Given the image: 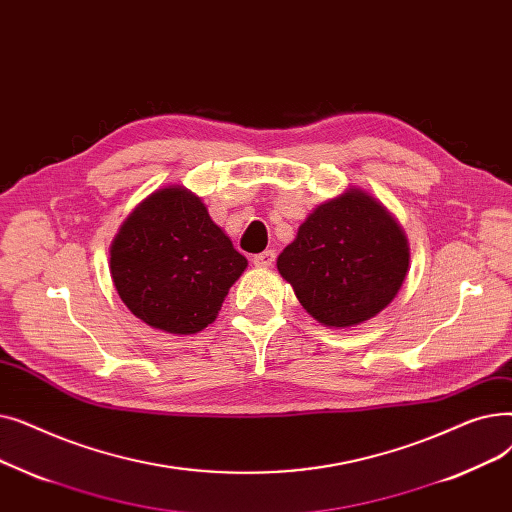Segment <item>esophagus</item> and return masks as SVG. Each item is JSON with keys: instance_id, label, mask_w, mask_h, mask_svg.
Listing matches in <instances>:
<instances>
[{"instance_id": "1", "label": "esophagus", "mask_w": 512, "mask_h": 512, "mask_svg": "<svg viewBox=\"0 0 512 512\" xmlns=\"http://www.w3.org/2000/svg\"><path fill=\"white\" fill-rule=\"evenodd\" d=\"M275 258H277L275 250H264V252L256 254V256L252 258V262H254L256 266H262V269H266V266H273Z\"/></svg>"}]
</instances>
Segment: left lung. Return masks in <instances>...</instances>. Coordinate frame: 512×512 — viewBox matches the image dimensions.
Instances as JSON below:
<instances>
[{"label": "left lung", "instance_id": "8db88e82", "mask_svg": "<svg viewBox=\"0 0 512 512\" xmlns=\"http://www.w3.org/2000/svg\"><path fill=\"white\" fill-rule=\"evenodd\" d=\"M408 260L396 218L369 193L348 189L308 214L277 269L316 321L354 327L396 298Z\"/></svg>", "mask_w": 512, "mask_h": 512}]
</instances>
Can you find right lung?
<instances>
[{"label": "right lung", "instance_id": "right-lung-1", "mask_svg": "<svg viewBox=\"0 0 512 512\" xmlns=\"http://www.w3.org/2000/svg\"><path fill=\"white\" fill-rule=\"evenodd\" d=\"M246 266L202 200L181 185L145 198L110 246L120 300L143 323L177 335L214 323Z\"/></svg>", "mask_w": 512, "mask_h": 512}]
</instances>
